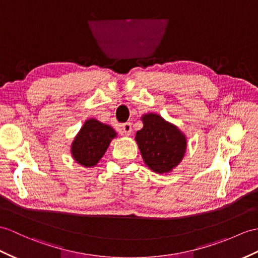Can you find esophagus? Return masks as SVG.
<instances>
[{"label":"esophagus","instance_id":"34e87169","mask_svg":"<svg viewBox=\"0 0 258 258\" xmlns=\"http://www.w3.org/2000/svg\"><path fill=\"white\" fill-rule=\"evenodd\" d=\"M122 131H123V133H124L125 135H130L131 132H132V124H131L130 122L124 123V124L122 125Z\"/></svg>","mask_w":258,"mask_h":258}]
</instances>
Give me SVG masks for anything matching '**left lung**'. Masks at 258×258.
I'll return each instance as SVG.
<instances>
[{
	"label": "left lung",
	"mask_w": 258,
	"mask_h": 258,
	"mask_svg": "<svg viewBox=\"0 0 258 258\" xmlns=\"http://www.w3.org/2000/svg\"><path fill=\"white\" fill-rule=\"evenodd\" d=\"M144 126L135 141L145 164L157 173H167L178 166L187 148L185 136L158 114H145Z\"/></svg>",
	"instance_id": "1"
}]
</instances>
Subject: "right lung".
<instances>
[{
	"label": "right lung",
	"instance_id": "add662e5",
	"mask_svg": "<svg viewBox=\"0 0 258 258\" xmlns=\"http://www.w3.org/2000/svg\"><path fill=\"white\" fill-rule=\"evenodd\" d=\"M115 136V131L109 125L94 118L88 119L71 145L74 159L85 167L95 166Z\"/></svg>",
	"mask_w": 258,
	"mask_h": 258
}]
</instances>
